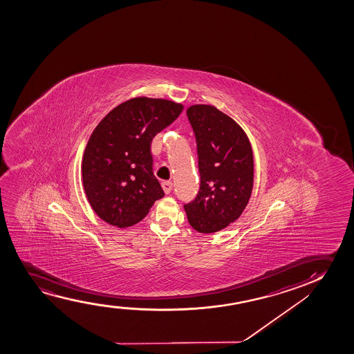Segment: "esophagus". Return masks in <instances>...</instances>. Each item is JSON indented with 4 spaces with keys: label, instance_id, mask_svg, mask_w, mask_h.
Instances as JSON below:
<instances>
[{
    "label": "esophagus",
    "instance_id": "obj_1",
    "mask_svg": "<svg viewBox=\"0 0 354 354\" xmlns=\"http://www.w3.org/2000/svg\"><path fill=\"white\" fill-rule=\"evenodd\" d=\"M162 189L165 191V194H169L171 192V189H173V183L171 181L162 183Z\"/></svg>",
    "mask_w": 354,
    "mask_h": 354
}]
</instances>
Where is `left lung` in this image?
<instances>
[{
    "mask_svg": "<svg viewBox=\"0 0 354 354\" xmlns=\"http://www.w3.org/2000/svg\"><path fill=\"white\" fill-rule=\"evenodd\" d=\"M186 113L197 141L201 186L185 212L197 232H218L242 215L252 196V145L242 127L215 106L192 105Z\"/></svg>",
    "mask_w": 354,
    "mask_h": 354,
    "instance_id": "left-lung-1",
    "label": "left lung"
}]
</instances>
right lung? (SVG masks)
I'll return each instance as SVG.
<instances>
[{
	"mask_svg": "<svg viewBox=\"0 0 354 354\" xmlns=\"http://www.w3.org/2000/svg\"><path fill=\"white\" fill-rule=\"evenodd\" d=\"M183 109L167 99L133 97L95 127L83 153L82 181L88 202L105 223L133 226L165 196L152 170L151 142Z\"/></svg>",
	"mask_w": 354,
	"mask_h": 354,
	"instance_id": "right-lung-1",
	"label": "right lung"
}]
</instances>
